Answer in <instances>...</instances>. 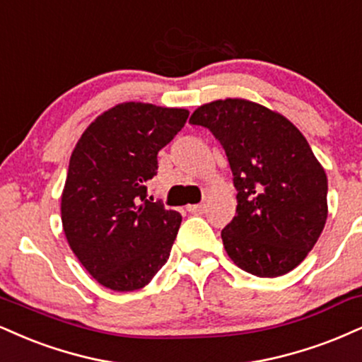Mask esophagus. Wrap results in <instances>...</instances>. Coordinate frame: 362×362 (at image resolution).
<instances>
[{"instance_id": "esophagus-1", "label": "esophagus", "mask_w": 362, "mask_h": 362, "mask_svg": "<svg viewBox=\"0 0 362 362\" xmlns=\"http://www.w3.org/2000/svg\"><path fill=\"white\" fill-rule=\"evenodd\" d=\"M187 211L192 212V214H204V212H206V206H204V204H197V206H189V207H187Z\"/></svg>"}]
</instances>
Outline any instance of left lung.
<instances>
[{
    "label": "left lung",
    "instance_id": "obj_1",
    "mask_svg": "<svg viewBox=\"0 0 362 362\" xmlns=\"http://www.w3.org/2000/svg\"><path fill=\"white\" fill-rule=\"evenodd\" d=\"M189 123L214 134L233 172L236 216L221 233L229 258L261 278L298 267L327 221V175L305 136L245 99L204 104Z\"/></svg>",
    "mask_w": 362,
    "mask_h": 362
}]
</instances>
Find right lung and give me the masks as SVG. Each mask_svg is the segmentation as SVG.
<instances>
[{"mask_svg":"<svg viewBox=\"0 0 362 362\" xmlns=\"http://www.w3.org/2000/svg\"><path fill=\"white\" fill-rule=\"evenodd\" d=\"M189 111L124 103L86 129L69 162L62 224L69 246L106 288L133 291L167 263L182 216L148 197L158 151Z\"/></svg>","mask_w":362,"mask_h":362,"instance_id":"add662e5","label":"right lung"}]
</instances>
